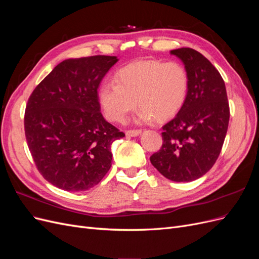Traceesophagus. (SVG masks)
Returning <instances> with one entry per match:
<instances>
[{
    "label": "esophagus",
    "instance_id": "1",
    "mask_svg": "<svg viewBox=\"0 0 259 259\" xmlns=\"http://www.w3.org/2000/svg\"><path fill=\"white\" fill-rule=\"evenodd\" d=\"M125 134H126V136H128V137H136V136H138V135L142 134V130H132V131H126V133H125Z\"/></svg>",
    "mask_w": 259,
    "mask_h": 259
}]
</instances>
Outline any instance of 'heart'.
Segmentation results:
<instances>
[{"mask_svg": "<svg viewBox=\"0 0 259 259\" xmlns=\"http://www.w3.org/2000/svg\"><path fill=\"white\" fill-rule=\"evenodd\" d=\"M115 83L101 84L98 98L108 120L123 122L136 107L139 121L166 120L183 107L188 93V74L176 61L142 60L120 69Z\"/></svg>", "mask_w": 259, "mask_h": 259, "instance_id": "1", "label": "heart"}]
</instances>
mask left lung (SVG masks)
<instances>
[{
  "mask_svg": "<svg viewBox=\"0 0 259 259\" xmlns=\"http://www.w3.org/2000/svg\"><path fill=\"white\" fill-rule=\"evenodd\" d=\"M185 65L188 93L183 107L163 128V144L150 156L169 180L192 182L213 167L228 130L230 110L225 82L210 61L197 51H170Z\"/></svg>",
  "mask_w": 259,
  "mask_h": 259,
  "instance_id": "left-lung-1",
  "label": "left lung"
}]
</instances>
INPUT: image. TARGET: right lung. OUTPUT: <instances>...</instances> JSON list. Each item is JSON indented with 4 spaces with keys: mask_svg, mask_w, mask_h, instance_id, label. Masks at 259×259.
<instances>
[{
    "mask_svg": "<svg viewBox=\"0 0 259 259\" xmlns=\"http://www.w3.org/2000/svg\"><path fill=\"white\" fill-rule=\"evenodd\" d=\"M117 60L104 55L66 59L28 100L29 150L41 175L59 189L89 190L111 167V145L125 135L104 119L97 90Z\"/></svg>",
    "mask_w": 259,
    "mask_h": 259,
    "instance_id": "add662e5",
    "label": "right lung"
}]
</instances>
